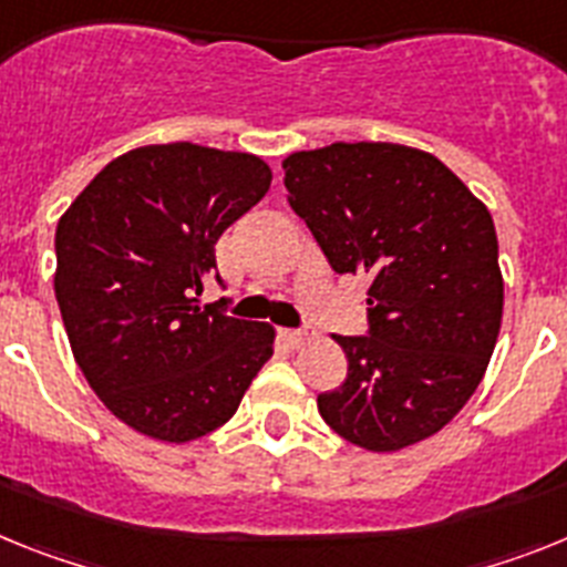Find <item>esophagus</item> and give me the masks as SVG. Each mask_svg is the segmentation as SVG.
Here are the masks:
<instances>
[{
	"mask_svg": "<svg viewBox=\"0 0 567 567\" xmlns=\"http://www.w3.org/2000/svg\"><path fill=\"white\" fill-rule=\"evenodd\" d=\"M282 339L288 348H302V344L311 342L313 331H308V328H285Z\"/></svg>",
	"mask_w": 567,
	"mask_h": 567,
	"instance_id": "obj_1",
	"label": "esophagus"
}]
</instances>
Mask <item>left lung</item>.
<instances>
[{
  "mask_svg": "<svg viewBox=\"0 0 567 567\" xmlns=\"http://www.w3.org/2000/svg\"><path fill=\"white\" fill-rule=\"evenodd\" d=\"M290 208L337 274L368 277V337L319 413L351 445L391 454L454 420L502 324L491 210L433 154L393 142H333L282 162Z\"/></svg>",
  "mask_w": 567,
  "mask_h": 567,
  "instance_id": "8db88e82",
  "label": "left lung"
}]
</instances>
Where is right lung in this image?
Returning <instances> with one entry per match:
<instances>
[{
	"label": "right lung",
	"mask_w": 567,
	"mask_h": 567,
	"mask_svg": "<svg viewBox=\"0 0 567 567\" xmlns=\"http://www.w3.org/2000/svg\"><path fill=\"white\" fill-rule=\"evenodd\" d=\"M268 188L254 154L145 145L107 162L59 219L53 290L73 359L127 427L199 440L234 416L274 353L268 322L196 299L216 239Z\"/></svg>",
	"instance_id": "add662e5"
}]
</instances>
